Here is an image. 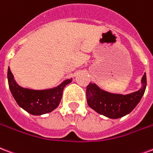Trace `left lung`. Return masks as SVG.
Here are the masks:
<instances>
[{
  "label": "left lung",
  "instance_id": "1",
  "mask_svg": "<svg viewBox=\"0 0 153 153\" xmlns=\"http://www.w3.org/2000/svg\"><path fill=\"white\" fill-rule=\"evenodd\" d=\"M142 87L126 95L112 94L101 90L95 84L90 83L86 87L87 103L95 112L107 117L117 119L129 114L142 99L147 85L146 73L142 77Z\"/></svg>",
  "mask_w": 153,
  "mask_h": 153
}]
</instances>
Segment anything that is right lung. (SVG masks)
<instances>
[{
	"label": "right lung",
	"instance_id": "1",
	"mask_svg": "<svg viewBox=\"0 0 153 153\" xmlns=\"http://www.w3.org/2000/svg\"><path fill=\"white\" fill-rule=\"evenodd\" d=\"M8 83L12 95L19 107L32 115H43L52 112L59 104L63 89L72 82L68 79L53 89L35 90L19 86L14 81L10 68H8Z\"/></svg>",
	"mask_w": 153,
	"mask_h": 153
}]
</instances>
